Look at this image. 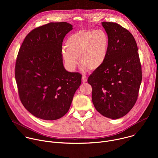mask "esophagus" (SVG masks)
Listing matches in <instances>:
<instances>
[{
  "label": "esophagus",
  "instance_id": "esophagus-1",
  "mask_svg": "<svg viewBox=\"0 0 158 158\" xmlns=\"http://www.w3.org/2000/svg\"><path fill=\"white\" fill-rule=\"evenodd\" d=\"M87 81V77L85 75H82V82H86Z\"/></svg>",
  "mask_w": 158,
  "mask_h": 158
}]
</instances>
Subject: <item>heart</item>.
Returning <instances> with one entry per match:
<instances>
[{"label":"heart","mask_w":158,"mask_h":158,"mask_svg":"<svg viewBox=\"0 0 158 158\" xmlns=\"http://www.w3.org/2000/svg\"><path fill=\"white\" fill-rule=\"evenodd\" d=\"M109 44V35L103 29L81 30L67 38L62 56L71 71L75 69L79 57L81 64L85 69L96 71L106 60Z\"/></svg>","instance_id":"heart-1"}]
</instances>
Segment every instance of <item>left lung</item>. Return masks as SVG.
<instances>
[{
  "label": "left lung",
  "mask_w": 158,
  "mask_h": 158,
  "mask_svg": "<svg viewBox=\"0 0 158 158\" xmlns=\"http://www.w3.org/2000/svg\"><path fill=\"white\" fill-rule=\"evenodd\" d=\"M109 37L106 60L89 76L92 100L102 116L112 119L123 117L136 103L142 81L137 44L132 34L114 22H102Z\"/></svg>",
  "instance_id": "1"
}]
</instances>
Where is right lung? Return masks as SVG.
<instances>
[{"label":"right lung","mask_w":158,"mask_h":158,"mask_svg":"<svg viewBox=\"0 0 158 158\" xmlns=\"http://www.w3.org/2000/svg\"><path fill=\"white\" fill-rule=\"evenodd\" d=\"M73 29L66 22H50L31 31L18 52L15 77L20 100L34 116L52 121L68 112L82 75L63 65L62 42Z\"/></svg>","instance_id":"1"}]
</instances>
